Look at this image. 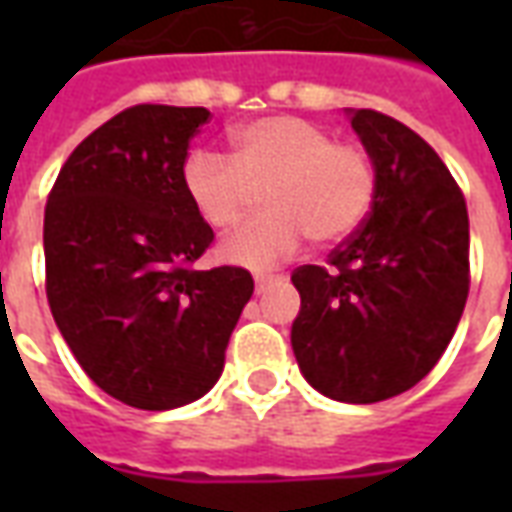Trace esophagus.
I'll return each instance as SVG.
<instances>
[{"label": "esophagus", "mask_w": 512, "mask_h": 512, "mask_svg": "<svg viewBox=\"0 0 512 512\" xmlns=\"http://www.w3.org/2000/svg\"><path fill=\"white\" fill-rule=\"evenodd\" d=\"M274 279H277V274H268V271H257V274H255L257 290H263L268 282H274Z\"/></svg>", "instance_id": "esophagus-1"}]
</instances>
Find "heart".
Returning <instances> with one entry per match:
<instances>
[{
  "label": "heart",
  "instance_id": "heart-1",
  "mask_svg": "<svg viewBox=\"0 0 512 512\" xmlns=\"http://www.w3.org/2000/svg\"><path fill=\"white\" fill-rule=\"evenodd\" d=\"M233 158L197 150L183 164V189L213 230H230L263 189L266 211L222 246L224 260L277 266L312 244H337L365 222L376 197V164L365 145L293 115L252 120L233 131Z\"/></svg>",
  "mask_w": 512,
  "mask_h": 512
}]
</instances>
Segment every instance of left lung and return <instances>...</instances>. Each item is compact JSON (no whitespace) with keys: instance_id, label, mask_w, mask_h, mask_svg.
Here are the masks:
<instances>
[{"instance_id":"8db88e82","label":"left lung","mask_w":512,"mask_h":512,"mask_svg":"<svg viewBox=\"0 0 512 512\" xmlns=\"http://www.w3.org/2000/svg\"><path fill=\"white\" fill-rule=\"evenodd\" d=\"M376 164V197L329 266L290 279L301 310L290 343L318 392L378 403L436 367L469 296V213L439 153L376 109L351 112Z\"/></svg>"}]
</instances>
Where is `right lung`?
<instances>
[{
	"mask_svg": "<svg viewBox=\"0 0 512 512\" xmlns=\"http://www.w3.org/2000/svg\"><path fill=\"white\" fill-rule=\"evenodd\" d=\"M211 112L136 104L82 139L43 216L46 299L87 376L145 411L211 389L255 279L197 271L211 224L183 189L189 145Z\"/></svg>",
	"mask_w": 512,
	"mask_h": 512,
	"instance_id": "obj_1",
	"label": "right lung"
}]
</instances>
